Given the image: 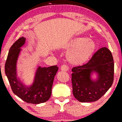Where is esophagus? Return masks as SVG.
Masks as SVG:
<instances>
[{"mask_svg":"<svg viewBox=\"0 0 122 122\" xmlns=\"http://www.w3.org/2000/svg\"><path fill=\"white\" fill-rule=\"evenodd\" d=\"M61 71H67L68 70V66L66 65H65V64H64V65L61 66Z\"/></svg>","mask_w":122,"mask_h":122,"instance_id":"obj_1","label":"esophagus"}]
</instances>
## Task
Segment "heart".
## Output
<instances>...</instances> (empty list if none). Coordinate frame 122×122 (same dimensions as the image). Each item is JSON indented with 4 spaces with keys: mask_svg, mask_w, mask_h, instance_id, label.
<instances>
[{
    "mask_svg": "<svg viewBox=\"0 0 122 122\" xmlns=\"http://www.w3.org/2000/svg\"><path fill=\"white\" fill-rule=\"evenodd\" d=\"M67 47L72 49L68 54V60L73 64L81 65L91 57L96 49V44L86 37H77L73 39Z\"/></svg>",
    "mask_w": 122,
    "mask_h": 122,
    "instance_id": "1",
    "label": "heart"
}]
</instances>
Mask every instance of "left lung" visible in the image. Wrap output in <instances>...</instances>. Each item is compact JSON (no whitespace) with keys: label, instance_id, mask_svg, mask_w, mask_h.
Returning <instances> with one entry per match:
<instances>
[{"label":"left lung","instance_id":"1","mask_svg":"<svg viewBox=\"0 0 122 122\" xmlns=\"http://www.w3.org/2000/svg\"><path fill=\"white\" fill-rule=\"evenodd\" d=\"M96 71L99 78L96 82L90 79V72ZM73 94L80 102L99 100L112 85L114 62L111 51L103 47L95 53L88 62L72 69Z\"/></svg>","mask_w":122,"mask_h":122}]
</instances>
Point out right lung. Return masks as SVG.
Masks as SVG:
<instances>
[{
  "instance_id": "add662e5",
  "label": "right lung",
  "mask_w": 122,
  "mask_h": 122,
  "mask_svg": "<svg viewBox=\"0 0 122 122\" xmlns=\"http://www.w3.org/2000/svg\"><path fill=\"white\" fill-rule=\"evenodd\" d=\"M25 38H19L9 50L5 64V73L12 92L27 103L40 104L47 101L51 94L54 78L58 68L57 65L38 68L34 82L30 88L23 86L16 78V64L20 49L25 42Z\"/></svg>"
}]
</instances>
